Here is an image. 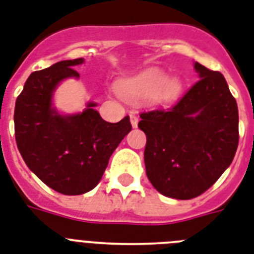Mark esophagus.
<instances>
[{
    "mask_svg": "<svg viewBox=\"0 0 254 254\" xmlns=\"http://www.w3.org/2000/svg\"><path fill=\"white\" fill-rule=\"evenodd\" d=\"M130 124L133 127H138V116L137 113L131 112L130 113Z\"/></svg>",
    "mask_w": 254,
    "mask_h": 254,
    "instance_id": "1",
    "label": "esophagus"
}]
</instances>
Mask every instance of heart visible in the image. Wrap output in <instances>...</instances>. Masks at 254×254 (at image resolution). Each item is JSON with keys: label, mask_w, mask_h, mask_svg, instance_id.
<instances>
[{"label": "heart", "mask_w": 254, "mask_h": 254, "mask_svg": "<svg viewBox=\"0 0 254 254\" xmlns=\"http://www.w3.org/2000/svg\"><path fill=\"white\" fill-rule=\"evenodd\" d=\"M117 91L125 98H146L155 104H170L183 91V82L179 77H167L158 67H148L131 77L117 82Z\"/></svg>", "instance_id": "obj_1"}]
</instances>
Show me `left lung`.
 Instances as JSON below:
<instances>
[{
	"label": "left lung",
	"mask_w": 254,
	"mask_h": 254,
	"mask_svg": "<svg viewBox=\"0 0 254 254\" xmlns=\"http://www.w3.org/2000/svg\"><path fill=\"white\" fill-rule=\"evenodd\" d=\"M201 79L172 108L141 113L148 180L166 197L190 199L215 183L239 145L236 100L219 71L198 63Z\"/></svg>",
	"instance_id": "8db88e82"
}]
</instances>
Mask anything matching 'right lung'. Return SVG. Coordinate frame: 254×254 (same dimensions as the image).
Segmentation results:
<instances>
[{
	"instance_id": "obj_1",
	"label": "right lung",
	"mask_w": 254,
	"mask_h": 254,
	"mask_svg": "<svg viewBox=\"0 0 254 254\" xmlns=\"http://www.w3.org/2000/svg\"><path fill=\"white\" fill-rule=\"evenodd\" d=\"M83 59L65 60L31 74L15 102V141L27 167L53 190L78 195L102 180L108 160L131 130L129 116L107 123L88 102L82 112L63 115L53 94L63 80L79 78Z\"/></svg>"
}]
</instances>
